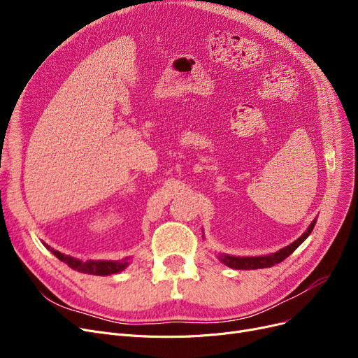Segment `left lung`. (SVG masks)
Instances as JSON below:
<instances>
[{"mask_svg":"<svg viewBox=\"0 0 358 358\" xmlns=\"http://www.w3.org/2000/svg\"><path fill=\"white\" fill-rule=\"evenodd\" d=\"M315 223H316V219L312 220L309 228L302 234V236H299L294 242L290 243V245L278 250L277 252L259 255V257H235V255H229V254H219L217 258L220 259V262H223L224 266H228L229 268H234V270H257V268L273 267V266L278 264V262L286 259L300 245V243H302L310 235V232L315 228Z\"/></svg>","mask_w":358,"mask_h":358,"instance_id":"1","label":"left lung"}]
</instances>
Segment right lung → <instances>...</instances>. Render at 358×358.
Returning <instances> with one entry per match:
<instances>
[{
	"mask_svg": "<svg viewBox=\"0 0 358 358\" xmlns=\"http://www.w3.org/2000/svg\"><path fill=\"white\" fill-rule=\"evenodd\" d=\"M43 245L56 257L59 258L61 261H64L65 264H68V267H71L72 270H77L80 273L84 274H92V275H110V274H117L120 271H123L124 268H127L129 266V259L130 258H124L122 261H110V259H88V261H81L78 258H73L71 255H65L59 251H56L53 248H50L49 245L43 242Z\"/></svg>",
	"mask_w": 358,
	"mask_h": 358,
	"instance_id": "obj_1",
	"label": "right lung"
}]
</instances>
